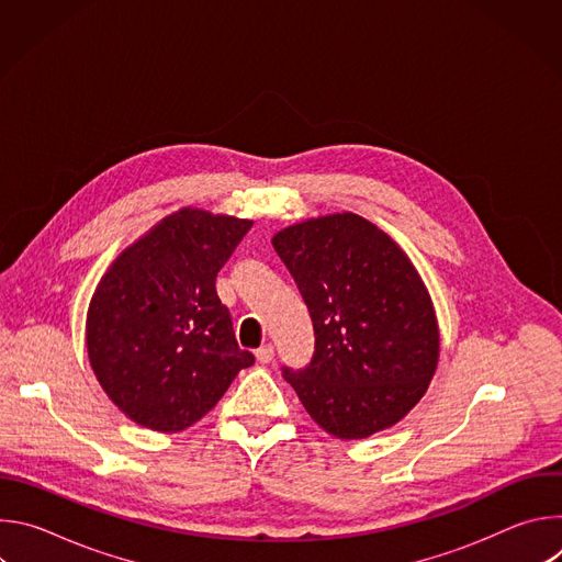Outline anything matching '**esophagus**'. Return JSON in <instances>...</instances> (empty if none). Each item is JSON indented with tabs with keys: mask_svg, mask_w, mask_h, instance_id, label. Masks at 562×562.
Wrapping results in <instances>:
<instances>
[{
	"mask_svg": "<svg viewBox=\"0 0 562 562\" xmlns=\"http://www.w3.org/2000/svg\"><path fill=\"white\" fill-rule=\"evenodd\" d=\"M273 356H276L273 345H262V347L256 351V358H258L260 364H269V362L273 360Z\"/></svg>",
	"mask_w": 562,
	"mask_h": 562,
	"instance_id": "34e87169",
	"label": "esophagus"
}]
</instances>
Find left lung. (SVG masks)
<instances>
[{
    "label": "left lung",
    "mask_w": 562,
    "mask_h": 562,
    "mask_svg": "<svg viewBox=\"0 0 562 562\" xmlns=\"http://www.w3.org/2000/svg\"><path fill=\"white\" fill-rule=\"evenodd\" d=\"M273 249L313 319L308 364L282 367L308 416L342 440L407 416L438 364L434 306L407 256L353 213L289 226Z\"/></svg>",
    "instance_id": "left-lung-1"
}]
</instances>
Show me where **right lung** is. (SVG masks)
Wrapping results in <instances>:
<instances>
[{"label":"right lung","instance_id":"add662e5","mask_svg":"<svg viewBox=\"0 0 562 562\" xmlns=\"http://www.w3.org/2000/svg\"><path fill=\"white\" fill-rule=\"evenodd\" d=\"M254 222L182 209L128 247L102 278L87 325L93 371L113 403L153 431H180L215 407L239 349L215 278Z\"/></svg>","mask_w":562,"mask_h":562}]
</instances>
